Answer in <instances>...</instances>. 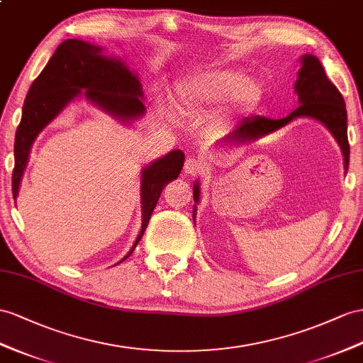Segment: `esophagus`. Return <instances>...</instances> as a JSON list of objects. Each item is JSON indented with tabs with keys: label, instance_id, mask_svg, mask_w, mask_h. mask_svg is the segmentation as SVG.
Instances as JSON below:
<instances>
[{
	"label": "esophagus",
	"instance_id": "esophagus-1",
	"mask_svg": "<svg viewBox=\"0 0 363 363\" xmlns=\"http://www.w3.org/2000/svg\"><path fill=\"white\" fill-rule=\"evenodd\" d=\"M184 170L190 176H198L203 172V164L199 160H196V157H189V160L185 161Z\"/></svg>",
	"mask_w": 363,
	"mask_h": 363
}]
</instances>
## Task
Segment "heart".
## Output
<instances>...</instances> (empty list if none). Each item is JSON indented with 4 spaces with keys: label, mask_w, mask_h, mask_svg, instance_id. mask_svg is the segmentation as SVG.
Instances as JSON below:
<instances>
[{
    "label": "heart",
    "mask_w": 363,
    "mask_h": 363,
    "mask_svg": "<svg viewBox=\"0 0 363 363\" xmlns=\"http://www.w3.org/2000/svg\"><path fill=\"white\" fill-rule=\"evenodd\" d=\"M262 98V87L235 70H203L184 77L174 87L176 107L185 115H202L230 101L238 111L253 108Z\"/></svg>",
    "instance_id": "obj_1"
}]
</instances>
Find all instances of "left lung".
<instances>
[{
    "instance_id": "1",
    "label": "left lung",
    "mask_w": 363,
    "mask_h": 363,
    "mask_svg": "<svg viewBox=\"0 0 363 363\" xmlns=\"http://www.w3.org/2000/svg\"><path fill=\"white\" fill-rule=\"evenodd\" d=\"M296 93L299 96L301 106L290 115L282 119H268L262 116H252L244 119L233 132L224 138L228 144H245L255 139L265 136L274 130L281 128L297 116H311L319 119L327 127L333 136L339 143L345 170L350 164V144L347 135V108L342 93L327 78L320 61L313 55L302 57V67L299 70V78L296 81ZM194 202L199 201V185L193 187ZM194 213V211H193Z\"/></svg>"
}]
</instances>
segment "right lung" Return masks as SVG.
I'll return each instance as SVG.
<instances>
[{
  "label": "right lung",
  "mask_w": 363,
  "mask_h": 363,
  "mask_svg": "<svg viewBox=\"0 0 363 363\" xmlns=\"http://www.w3.org/2000/svg\"><path fill=\"white\" fill-rule=\"evenodd\" d=\"M81 89L91 102L121 119H132L144 113L143 89L138 78L118 58L102 55V49L79 40H66L58 45L48 66L40 73L27 93L21 123L15 135V167L12 173L13 199L20 189L21 176L29 161L30 147L41 130L78 96ZM185 156L181 150L170 152L143 172V227L127 259L141 240L152 213L165 185L178 178ZM123 259V261H124ZM121 261V262H123Z\"/></svg>",
  "instance_id": "right-lung-1"
}]
</instances>
